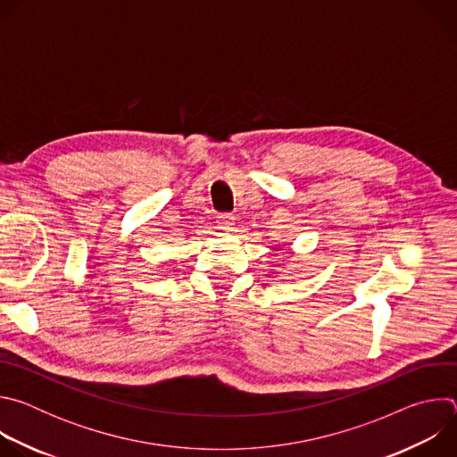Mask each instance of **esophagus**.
Instances as JSON below:
<instances>
[{"instance_id":"esophagus-1","label":"esophagus","mask_w":457,"mask_h":457,"mask_svg":"<svg viewBox=\"0 0 457 457\" xmlns=\"http://www.w3.org/2000/svg\"><path fill=\"white\" fill-rule=\"evenodd\" d=\"M217 219H219L217 224L220 226V229H233V226H235L233 213H219Z\"/></svg>"}]
</instances>
